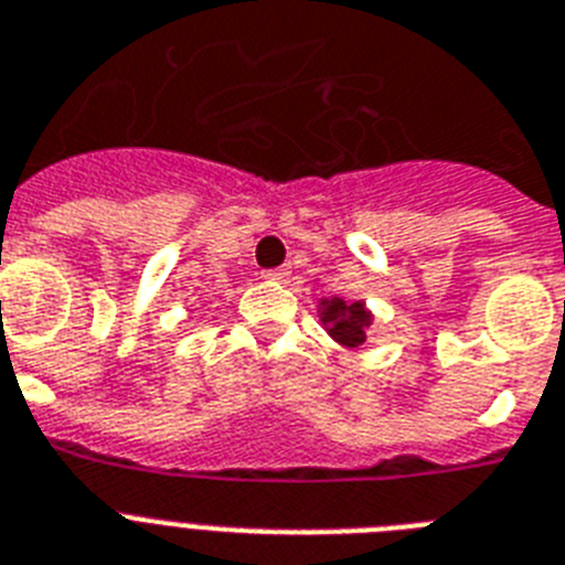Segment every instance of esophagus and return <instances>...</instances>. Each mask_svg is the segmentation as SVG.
<instances>
[{"label":"esophagus","mask_w":565,"mask_h":565,"mask_svg":"<svg viewBox=\"0 0 565 565\" xmlns=\"http://www.w3.org/2000/svg\"><path fill=\"white\" fill-rule=\"evenodd\" d=\"M287 267H275V269H264V273H260V278H264V281H273V284H278V281H287Z\"/></svg>","instance_id":"34e87169"}]
</instances>
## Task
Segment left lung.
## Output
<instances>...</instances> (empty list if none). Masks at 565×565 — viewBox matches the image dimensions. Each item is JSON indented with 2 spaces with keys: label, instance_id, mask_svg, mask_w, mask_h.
Instances as JSON below:
<instances>
[{
  "label": "left lung",
  "instance_id": "obj_1",
  "mask_svg": "<svg viewBox=\"0 0 565 565\" xmlns=\"http://www.w3.org/2000/svg\"><path fill=\"white\" fill-rule=\"evenodd\" d=\"M319 316L324 321L327 333L333 335L344 348H359L367 339V327L373 324L371 310L364 307V301H344V298L333 296L324 298L319 307Z\"/></svg>",
  "mask_w": 565,
  "mask_h": 565
}]
</instances>
